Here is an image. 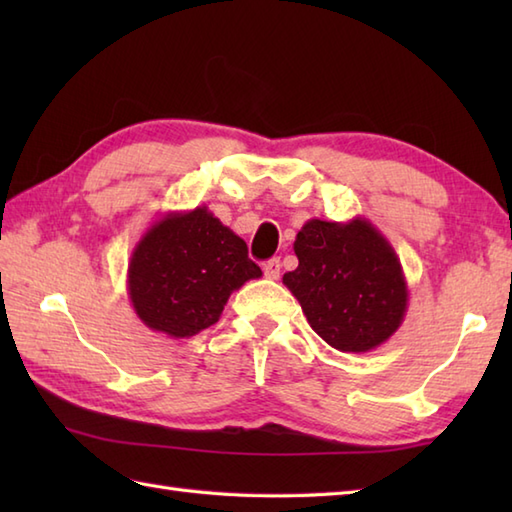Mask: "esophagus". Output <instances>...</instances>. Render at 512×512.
I'll list each match as a JSON object with an SVG mask.
<instances>
[{
  "label": "esophagus",
  "mask_w": 512,
  "mask_h": 512,
  "mask_svg": "<svg viewBox=\"0 0 512 512\" xmlns=\"http://www.w3.org/2000/svg\"><path fill=\"white\" fill-rule=\"evenodd\" d=\"M279 273H281V262L275 257V259H268V262L264 264V275L268 279H279Z\"/></svg>",
  "instance_id": "esophagus-1"
}]
</instances>
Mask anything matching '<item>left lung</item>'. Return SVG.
I'll return each mask as SVG.
<instances>
[{
  "instance_id": "8db88e82",
  "label": "left lung",
  "mask_w": 512,
  "mask_h": 512,
  "mask_svg": "<svg viewBox=\"0 0 512 512\" xmlns=\"http://www.w3.org/2000/svg\"><path fill=\"white\" fill-rule=\"evenodd\" d=\"M292 248L299 266L284 275V286L301 303L310 328L334 350L372 352L405 321L409 288L402 264L365 217H312Z\"/></svg>"
}]
</instances>
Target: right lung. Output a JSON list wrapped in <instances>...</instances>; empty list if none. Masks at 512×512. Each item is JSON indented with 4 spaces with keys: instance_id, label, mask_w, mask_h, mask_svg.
Returning a JSON list of instances; mask_svg holds the SVG:
<instances>
[{
    "instance_id": "add662e5",
    "label": "right lung",
    "mask_w": 512,
    "mask_h": 512,
    "mask_svg": "<svg viewBox=\"0 0 512 512\" xmlns=\"http://www.w3.org/2000/svg\"><path fill=\"white\" fill-rule=\"evenodd\" d=\"M262 277L246 242L206 206L169 211L134 246L127 295L149 330L189 339L222 317L228 297Z\"/></svg>"
}]
</instances>
